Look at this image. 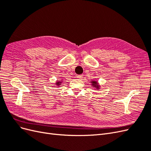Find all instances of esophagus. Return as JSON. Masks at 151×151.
I'll use <instances>...</instances> for the list:
<instances>
[{
	"label": "esophagus",
	"mask_w": 151,
	"mask_h": 151,
	"mask_svg": "<svg viewBox=\"0 0 151 151\" xmlns=\"http://www.w3.org/2000/svg\"><path fill=\"white\" fill-rule=\"evenodd\" d=\"M83 75H77V78L79 79H83Z\"/></svg>",
	"instance_id": "esophagus-1"
}]
</instances>
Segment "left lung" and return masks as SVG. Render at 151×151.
<instances>
[{"mask_svg":"<svg viewBox=\"0 0 151 151\" xmlns=\"http://www.w3.org/2000/svg\"><path fill=\"white\" fill-rule=\"evenodd\" d=\"M91 85H92V86H93L94 88H95L96 89H99L100 86L99 85L98 81H96V80H93L91 81Z\"/></svg>","mask_w":151,"mask_h":151,"instance_id":"obj_1","label":"left lung"}]
</instances>
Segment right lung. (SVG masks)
Masks as SVG:
<instances>
[{"mask_svg": "<svg viewBox=\"0 0 151 151\" xmlns=\"http://www.w3.org/2000/svg\"><path fill=\"white\" fill-rule=\"evenodd\" d=\"M62 81L63 80H61V81H57V82L55 83V85L57 86V87H58L60 86L62 83Z\"/></svg>", "mask_w": 151, "mask_h": 151, "instance_id": "right-lung-1", "label": "right lung"}]
</instances>
